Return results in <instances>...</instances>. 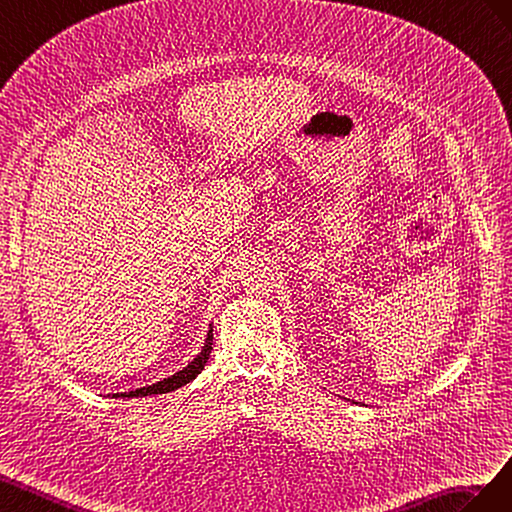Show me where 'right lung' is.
<instances>
[{"mask_svg":"<svg viewBox=\"0 0 512 512\" xmlns=\"http://www.w3.org/2000/svg\"><path fill=\"white\" fill-rule=\"evenodd\" d=\"M210 352H212V326L208 330V337H206V343H203L201 352L193 358V362H188L186 367L182 371H178L175 375L163 379V382H156L152 386H143V388H137V390H130V392H115L113 399H133V397H148V394H165V392H171L175 388H182L184 384L193 382V379L203 371V367H206V362L210 358Z\"/></svg>","mask_w":512,"mask_h":512,"instance_id":"obj_1","label":"right lung"}]
</instances>
